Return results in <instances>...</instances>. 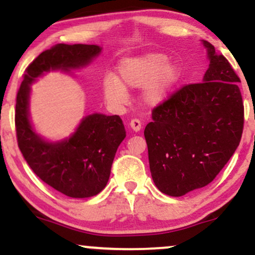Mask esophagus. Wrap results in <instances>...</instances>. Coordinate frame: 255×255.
<instances>
[{"instance_id":"1","label":"esophagus","mask_w":255,"mask_h":255,"mask_svg":"<svg viewBox=\"0 0 255 255\" xmlns=\"http://www.w3.org/2000/svg\"><path fill=\"white\" fill-rule=\"evenodd\" d=\"M129 126H130V128L134 131H139L140 129H141V126L142 125H141V122H140L137 119H133V120H130Z\"/></svg>"}]
</instances>
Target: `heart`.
<instances>
[{"instance_id":"obj_1","label":"heart","mask_w":255,"mask_h":255,"mask_svg":"<svg viewBox=\"0 0 255 255\" xmlns=\"http://www.w3.org/2000/svg\"><path fill=\"white\" fill-rule=\"evenodd\" d=\"M120 79L109 74L103 80L104 96L110 103L122 104L128 97L127 89H142L145 104L158 107L171 96L182 78V69L162 52H150L126 58L119 64Z\"/></svg>"}]
</instances>
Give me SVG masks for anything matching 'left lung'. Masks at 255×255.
Instances as JSON below:
<instances>
[{"mask_svg":"<svg viewBox=\"0 0 255 255\" xmlns=\"http://www.w3.org/2000/svg\"><path fill=\"white\" fill-rule=\"evenodd\" d=\"M201 43L210 61L203 83L186 85L154 108L144 131L152 180L170 197L211 183L244 129L240 78L212 44Z\"/></svg>","mask_w":255,"mask_h":255,"instance_id":"obj_1","label":"left lung"}]
</instances>
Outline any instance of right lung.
I'll return each mask as SVG.
<instances>
[{
    "label": "right lung",
    "mask_w": 255,
    "mask_h": 255,
    "mask_svg": "<svg viewBox=\"0 0 255 255\" xmlns=\"http://www.w3.org/2000/svg\"><path fill=\"white\" fill-rule=\"evenodd\" d=\"M102 52L93 44H56L43 51L26 69L16 96L15 128L22 156L40 180L71 198L97 195L109 181L111 165L126 137L120 116L95 113L83 118L71 136L46 140L30 119L31 85L49 72L85 68Z\"/></svg>",
    "instance_id": "obj_1"
}]
</instances>
